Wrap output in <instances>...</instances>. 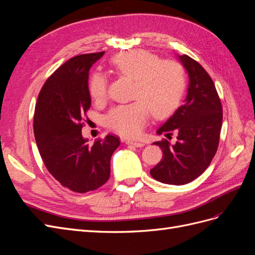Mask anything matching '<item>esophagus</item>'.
Wrapping results in <instances>:
<instances>
[{
    "label": "esophagus",
    "instance_id": "obj_1",
    "mask_svg": "<svg viewBox=\"0 0 255 255\" xmlns=\"http://www.w3.org/2000/svg\"><path fill=\"white\" fill-rule=\"evenodd\" d=\"M126 143H128V144H129V145L136 146V148H141V146L144 145L143 142H140V141H132V140H127Z\"/></svg>",
    "mask_w": 255,
    "mask_h": 255
}]
</instances>
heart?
<instances>
[{
    "label": "heart",
    "instance_id": "heart-1",
    "mask_svg": "<svg viewBox=\"0 0 255 255\" xmlns=\"http://www.w3.org/2000/svg\"><path fill=\"white\" fill-rule=\"evenodd\" d=\"M114 70L134 81L133 103L114 107L106 115L105 123L114 132L128 138L138 137L150 118H164L179 105L184 88L185 73L181 64L171 59H160L144 50L120 53L112 60ZM89 94L96 101H104L109 95V81L103 74H92L88 84Z\"/></svg>",
    "mask_w": 255,
    "mask_h": 255
}]
</instances>
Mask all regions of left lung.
I'll return each instance as SVG.
<instances>
[{
  "instance_id": "8db88e82",
  "label": "left lung",
  "mask_w": 255,
  "mask_h": 255,
  "mask_svg": "<svg viewBox=\"0 0 255 255\" xmlns=\"http://www.w3.org/2000/svg\"><path fill=\"white\" fill-rule=\"evenodd\" d=\"M180 59L189 75L187 97L157 130L167 138L176 134L177 140L154 142L163 158L150 170L153 179L170 185L187 184L206 170L217 152L222 126L220 98L210 74L188 55Z\"/></svg>"
}]
</instances>
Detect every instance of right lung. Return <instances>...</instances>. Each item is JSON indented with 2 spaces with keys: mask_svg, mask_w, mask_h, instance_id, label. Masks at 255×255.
Instances as JSON below:
<instances>
[{
  "mask_svg": "<svg viewBox=\"0 0 255 255\" xmlns=\"http://www.w3.org/2000/svg\"><path fill=\"white\" fill-rule=\"evenodd\" d=\"M103 54H82L61 65L43 84L35 107L34 135L44 166L61 186L79 194L109 181L111 157L120 144L113 135L94 144L82 136L91 105L89 70Z\"/></svg>",
  "mask_w": 255,
  "mask_h": 255,
  "instance_id": "add662e5",
  "label": "right lung"
}]
</instances>
